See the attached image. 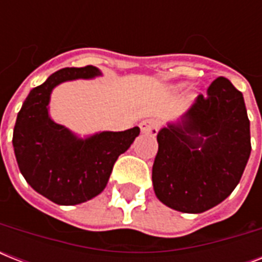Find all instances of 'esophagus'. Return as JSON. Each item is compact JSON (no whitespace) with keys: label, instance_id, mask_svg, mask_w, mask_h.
<instances>
[{"label":"esophagus","instance_id":"34e87169","mask_svg":"<svg viewBox=\"0 0 262 262\" xmlns=\"http://www.w3.org/2000/svg\"><path fill=\"white\" fill-rule=\"evenodd\" d=\"M159 122L156 119H145L140 123V129L143 133H148V135L155 136L159 132Z\"/></svg>","mask_w":262,"mask_h":262}]
</instances>
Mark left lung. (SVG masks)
<instances>
[{
  "instance_id": "obj_1",
  "label": "left lung",
  "mask_w": 262,
  "mask_h": 262,
  "mask_svg": "<svg viewBox=\"0 0 262 262\" xmlns=\"http://www.w3.org/2000/svg\"><path fill=\"white\" fill-rule=\"evenodd\" d=\"M158 144L152 167L156 197L185 213L211 209L239 183L252 151L244 95L217 77L182 122L158 133Z\"/></svg>"
}]
</instances>
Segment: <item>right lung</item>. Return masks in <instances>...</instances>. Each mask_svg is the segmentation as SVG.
<instances>
[{
	"label": "right lung",
	"instance_id": "1",
	"mask_svg": "<svg viewBox=\"0 0 262 262\" xmlns=\"http://www.w3.org/2000/svg\"><path fill=\"white\" fill-rule=\"evenodd\" d=\"M98 75L92 65L57 71L31 91L16 119L12 143L23 177L39 194L59 205H76L98 195L106 187L118 156L140 133L136 126L79 140L51 121L47 104L57 84Z\"/></svg>",
	"mask_w": 262,
	"mask_h": 262
}]
</instances>
